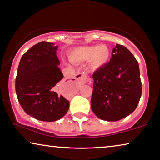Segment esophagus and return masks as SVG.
I'll list each match as a JSON object with an SVG mask.
<instances>
[{
    "label": "esophagus",
    "instance_id": "esophagus-1",
    "mask_svg": "<svg viewBox=\"0 0 160 160\" xmlns=\"http://www.w3.org/2000/svg\"><path fill=\"white\" fill-rule=\"evenodd\" d=\"M75 79H76L77 82H78V83L80 84V85L85 84L87 81H88L87 74L85 72H80V73L77 74Z\"/></svg>",
    "mask_w": 160,
    "mask_h": 160
}]
</instances>
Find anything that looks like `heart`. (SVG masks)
<instances>
[{
    "instance_id": "1",
    "label": "heart",
    "mask_w": 160,
    "mask_h": 160,
    "mask_svg": "<svg viewBox=\"0 0 160 160\" xmlns=\"http://www.w3.org/2000/svg\"><path fill=\"white\" fill-rule=\"evenodd\" d=\"M73 63H81L90 61L91 66L97 69L105 65L110 60V50L108 46L95 45L80 47L74 49L69 55Z\"/></svg>"
}]
</instances>
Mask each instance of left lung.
Here are the masks:
<instances>
[{"instance_id": "8db88e82", "label": "left lung", "mask_w": 160, "mask_h": 160, "mask_svg": "<svg viewBox=\"0 0 160 160\" xmlns=\"http://www.w3.org/2000/svg\"><path fill=\"white\" fill-rule=\"evenodd\" d=\"M91 106L98 118L116 121L136 109L142 93L139 65L132 52L116 44L110 62L93 74Z\"/></svg>"}]
</instances>
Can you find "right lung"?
Instances as JSON below:
<instances>
[{
	"label": "right lung",
	"mask_w": 160,
	"mask_h": 160,
	"mask_svg": "<svg viewBox=\"0 0 160 160\" xmlns=\"http://www.w3.org/2000/svg\"><path fill=\"white\" fill-rule=\"evenodd\" d=\"M58 46L41 42L29 49L21 58L15 80L19 103L28 115L47 122L64 116L69 102L55 91L63 75L56 51Z\"/></svg>",
	"instance_id": "right-lung-1"
}]
</instances>
